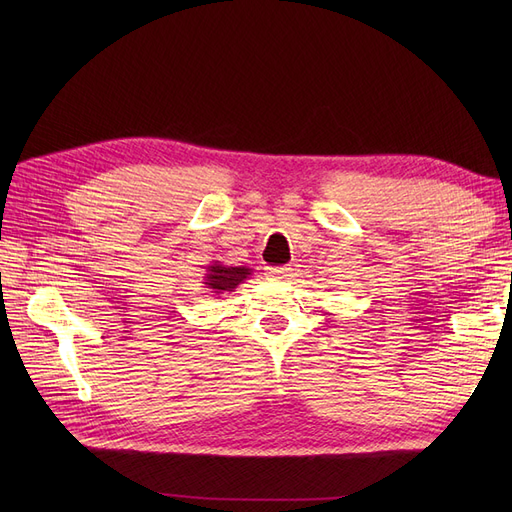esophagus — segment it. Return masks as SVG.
Here are the masks:
<instances>
[{
  "instance_id": "esophagus-1",
  "label": "esophagus",
  "mask_w": 512,
  "mask_h": 512,
  "mask_svg": "<svg viewBox=\"0 0 512 512\" xmlns=\"http://www.w3.org/2000/svg\"><path fill=\"white\" fill-rule=\"evenodd\" d=\"M292 267L288 265H280V267H265V276L267 278H276V280H284L290 276Z\"/></svg>"
}]
</instances>
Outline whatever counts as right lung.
I'll return each mask as SVG.
<instances>
[{"mask_svg": "<svg viewBox=\"0 0 512 512\" xmlns=\"http://www.w3.org/2000/svg\"><path fill=\"white\" fill-rule=\"evenodd\" d=\"M253 274L251 267L245 265H224L220 261H213L211 265H205L203 284L213 294L232 292L238 284L245 282Z\"/></svg>", "mask_w": 512, "mask_h": 512, "instance_id": "add662e5", "label": "right lung"}]
</instances>
